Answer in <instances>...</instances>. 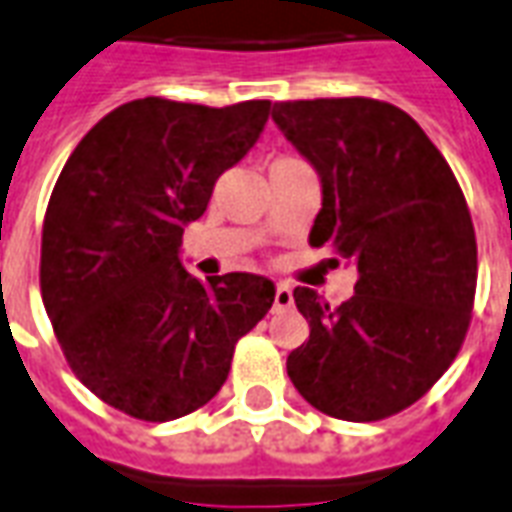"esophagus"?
Returning a JSON list of instances; mask_svg holds the SVG:
<instances>
[{
	"mask_svg": "<svg viewBox=\"0 0 512 512\" xmlns=\"http://www.w3.org/2000/svg\"><path fill=\"white\" fill-rule=\"evenodd\" d=\"M287 306H293V290L290 285H276V295H274V309H287Z\"/></svg>",
	"mask_w": 512,
	"mask_h": 512,
	"instance_id": "1",
	"label": "esophagus"
}]
</instances>
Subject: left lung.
<instances>
[{
    "instance_id": "left-lung-1",
    "label": "left lung",
    "mask_w": 512,
    "mask_h": 512,
    "mask_svg": "<svg viewBox=\"0 0 512 512\" xmlns=\"http://www.w3.org/2000/svg\"><path fill=\"white\" fill-rule=\"evenodd\" d=\"M271 119L320 176L309 244L358 268L339 309L295 287L309 339L287 355V374L331 418L396 415L448 372L467 336L478 282L467 200L418 121L391 102H274Z\"/></svg>"
}]
</instances>
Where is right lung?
<instances>
[{"label": "right lung", "mask_w": 512, "mask_h": 512, "mask_svg": "<svg viewBox=\"0 0 512 512\" xmlns=\"http://www.w3.org/2000/svg\"><path fill=\"white\" fill-rule=\"evenodd\" d=\"M268 100L227 108L143 97L75 146L45 211L40 290L75 377L140 420H176L225 385L236 342L274 304L257 274L200 282L181 236L257 143Z\"/></svg>", "instance_id": "right-lung-1"}]
</instances>
